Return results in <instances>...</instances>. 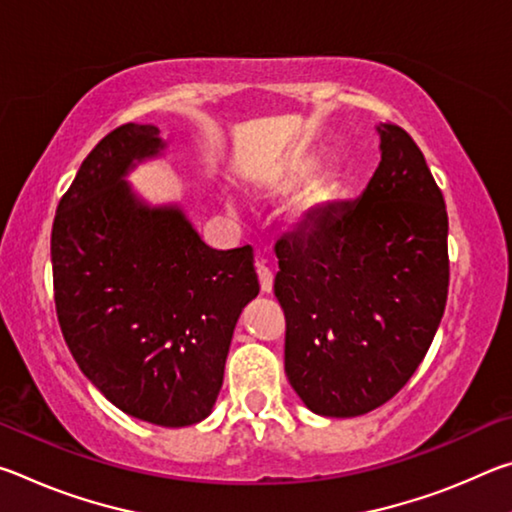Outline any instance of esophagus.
Instances as JSON below:
<instances>
[{
  "instance_id": "34e87169",
  "label": "esophagus",
  "mask_w": 512,
  "mask_h": 512,
  "mask_svg": "<svg viewBox=\"0 0 512 512\" xmlns=\"http://www.w3.org/2000/svg\"><path fill=\"white\" fill-rule=\"evenodd\" d=\"M257 277H259V287H262V293H271L273 291V271L266 266L264 259H257Z\"/></svg>"
}]
</instances>
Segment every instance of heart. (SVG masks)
Returning a JSON list of instances; mask_svg holds the SVG:
<instances>
[{
	"mask_svg": "<svg viewBox=\"0 0 512 512\" xmlns=\"http://www.w3.org/2000/svg\"><path fill=\"white\" fill-rule=\"evenodd\" d=\"M318 171V160L309 153H296L291 158L284 160L280 167H275L271 171L262 173L257 178V187L262 189L264 194L282 198L289 196L293 192H298L300 187H305L311 178L316 176ZM336 194V183L334 178H318L309 185V189L302 194L296 205L291 210V219L298 225H307L316 219V216L325 210L327 203L332 201ZM228 210L230 212H239V203L237 198H228Z\"/></svg>",
	"mask_w": 512,
	"mask_h": 512,
	"instance_id": "b5f03b06",
	"label": "heart"
}]
</instances>
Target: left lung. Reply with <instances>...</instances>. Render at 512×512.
I'll use <instances>...</instances> for the list:
<instances>
[{"label": "left lung", "instance_id": "obj_1", "mask_svg": "<svg viewBox=\"0 0 512 512\" xmlns=\"http://www.w3.org/2000/svg\"><path fill=\"white\" fill-rule=\"evenodd\" d=\"M381 162L354 203H329L275 244L284 372L309 411L354 418L411 379L443 318L445 198L404 128L379 124Z\"/></svg>", "mask_w": 512, "mask_h": 512}]
</instances>
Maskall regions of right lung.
<instances>
[{"label": "right lung", "mask_w": 512, "mask_h": 512, "mask_svg": "<svg viewBox=\"0 0 512 512\" xmlns=\"http://www.w3.org/2000/svg\"><path fill=\"white\" fill-rule=\"evenodd\" d=\"M164 146L153 124H124L94 146L58 203L51 266L83 375L137 420L189 427L214 409L259 282L253 248H210L183 207L149 205L126 183Z\"/></svg>", "instance_id": "1"}]
</instances>
